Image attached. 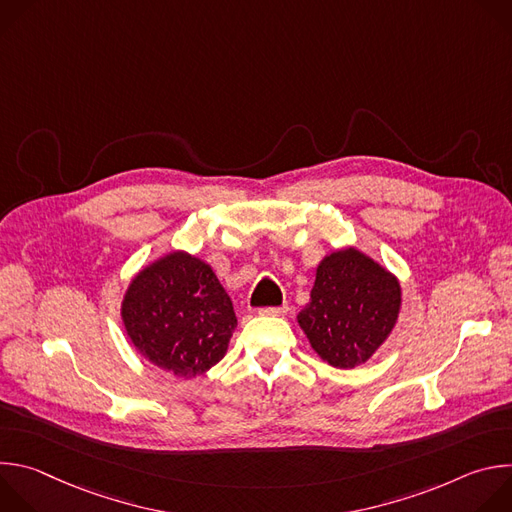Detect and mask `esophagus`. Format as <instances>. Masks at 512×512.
Returning <instances> with one entry per match:
<instances>
[{
  "mask_svg": "<svg viewBox=\"0 0 512 512\" xmlns=\"http://www.w3.org/2000/svg\"><path fill=\"white\" fill-rule=\"evenodd\" d=\"M287 314V306H279V308H261L259 310V316H285Z\"/></svg>",
  "mask_w": 512,
  "mask_h": 512,
  "instance_id": "obj_1",
  "label": "esophagus"
}]
</instances>
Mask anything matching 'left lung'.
<instances>
[{"mask_svg":"<svg viewBox=\"0 0 512 512\" xmlns=\"http://www.w3.org/2000/svg\"><path fill=\"white\" fill-rule=\"evenodd\" d=\"M401 304L399 277L360 249L344 247L320 261L298 324L330 367L354 369L387 342Z\"/></svg>","mask_w":512,"mask_h":512,"instance_id":"8db88e82","label":"left lung"}]
</instances>
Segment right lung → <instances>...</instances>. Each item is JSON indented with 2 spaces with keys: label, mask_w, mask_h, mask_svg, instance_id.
I'll return each mask as SVG.
<instances>
[{
  "label": "right lung",
  "mask_w": 512,
  "mask_h": 512,
  "mask_svg": "<svg viewBox=\"0 0 512 512\" xmlns=\"http://www.w3.org/2000/svg\"><path fill=\"white\" fill-rule=\"evenodd\" d=\"M121 320L133 348L180 379L221 362L237 328L233 302L210 263L188 251H170L133 275Z\"/></svg>",
  "instance_id": "1"
}]
</instances>
